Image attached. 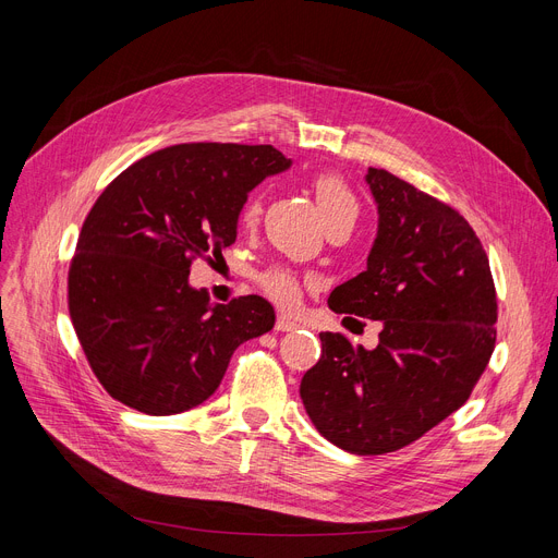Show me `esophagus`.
I'll list each match as a JSON object with an SVG mask.
<instances>
[{
	"label": "esophagus",
	"instance_id": "1",
	"mask_svg": "<svg viewBox=\"0 0 558 558\" xmlns=\"http://www.w3.org/2000/svg\"><path fill=\"white\" fill-rule=\"evenodd\" d=\"M275 329L277 331H293V329H298V320H293V317H290V315L281 313V315H277Z\"/></svg>",
	"mask_w": 558,
	"mask_h": 558
}]
</instances>
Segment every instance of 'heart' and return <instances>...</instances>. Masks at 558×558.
<instances>
[{
  "mask_svg": "<svg viewBox=\"0 0 558 558\" xmlns=\"http://www.w3.org/2000/svg\"><path fill=\"white\" fill-rule=\"evenodd\" d=\"M313 195L320 208V216L325 227L331 225H352L359 218V202L350 183L338 174H317L313 179ZM260 216V195H252L243 210H241V222L245 227H252ZM256 283L279 306H293L300 300L302 288L306 283L304 275L290 268V265H270L256 275Z\"/></svg>",
  "mask_w": 558,
  "mask_h": 558,
  "instance_id": "1",
  "label": "heart"
}]
</instances>
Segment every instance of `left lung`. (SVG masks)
Instances as JSON below:
<instances>
[{
	"instance_id": "left-lung-1",
	"label": "left lung",
	"mask_w": 558,
	"mask_h": 558,
	"mask_svg": "<svg viewBox=\"0 0 558 558\" xmlns=\"http://www.w3.org/2000/svg\"><path fill=\"white\" fill-rule=\"evenodd\" d=\"M365 181L379 210L367 270L327 302L344 320H381L379 344L325 331L300 384L315 429L361 457L402 449L461 409L497 338L490 263L468 220L388 170Z\"/></svg>"
}]
</instances>
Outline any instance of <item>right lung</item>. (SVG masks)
<instances>
[{"label":"right lung","instance_id":"right-lung-1","mask_svg":"<svg viewBox=\"0 0 558 558\" xmlns=\"http://www.w3.org/2000/svg\"><path fill=\"white\" fill-rule=\"evenodd\" d=\"M290 166L272 145L183 143L120 172L93 204L68 272V308L113 400L189 411L220 386L238 344L275 327L258 295L214 304L191 265L235 241L247 193Z\"/></svg>","mask_w":558,"mask_h":558}]
</instances>
